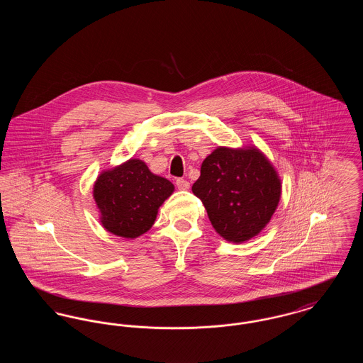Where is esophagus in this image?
<instances>
[{"label":"esophagus","mask_w":363,"mask_h":363,"mask_svg":"<svg viewBox=\"0 0 363 363\" xmlns=\"http://www.w3.org/2000/svg\"><path fill=\"white\" fill-rule=\"evenodd\" d=\"M175 185H177V188L181 190H186L189 189L190 184L186 181V179H184V178H178L177 181H175Z\"/></svg>","instance_id":"1"}]
</instances>
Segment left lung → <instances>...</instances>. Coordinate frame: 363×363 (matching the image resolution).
I'll list each match as a JSON object with an SVG mask.
<instances>
[{
  "label": "left lung",
  "instance_id": "8db88e82",
  "mask_svg": "<svg viewBox=\"0 0 363 363\" xmlns=\"http://www.w3.org/2000/svg\"><path fill=\"white\" fill-rule=\"evenodd\" d=\"M200 173L191 190L225 241H249L269 223L281 182L272 163L256 147H218L204 159Z\"/></svg>",
  "mask_w": 363,
  "mask_h": 363
}]
</instances>
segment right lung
<instances>
[{
  "label": "right lung",
  "mask_w": 363,
  "mask_h": 363,
  "mask_svg": "<svg viewBox=\"0 0 363 363\" xmlns=\"http://www.w3.org/2000/svg\"><path fill=\"white\" fill-rule=\"evenodd\" d=\"M174 191L166 178L151 173L140 159L106 170L94 185V200L107 231L138 238L155 223L157 209Z\"/></svg>",
  "instance_id": "obj_1"
}]
</instances>
